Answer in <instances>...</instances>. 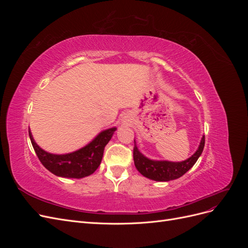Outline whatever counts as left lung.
Instances as JSON below:
<instances>
[{
	"label": "left lung",
	"mask_w": 248,
	"mask_h": 248,
	"mask_svg": "<svg viewBox=\"0 0 248 248\" xmlns=\"http://www.w3.org/2000/svg\"><path fill=\"white\" fill-rule=\"evenodd\" d=\"M204 146L205 136H202L199 148L193 155H191L189 158H187L186 160L174 162L169 160H153L148 158V157H146L140 151L137 146V141L134 140V166H136V168L142 176H145L148 179L159 182H168L170 181V180L180 178L183 176L185 172L188 171L199 159L202 150H204Z\"/></svg>",
	"instance_id": "1"
}]
</instances>
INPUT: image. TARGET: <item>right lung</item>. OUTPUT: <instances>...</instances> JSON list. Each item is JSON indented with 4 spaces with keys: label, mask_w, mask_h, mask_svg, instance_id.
Listing matches in <instances>:
<instances>
[{
    "label": "right lung",
    "mask_w": 248,
    "mask_h": 248,
    "mask_svg": "<svg viewBox=\"0 0 248 248\" xmlns=\"http://www.w3.org/2000/svg\"><path fill=\"white\" fill-rule=\"evenodd\" d=\"M116 130V127L103 130L85 147L67 154H52L44 151L36 144L30 129L29 136L35 152L44 168L58 177L80 179L92 175L98 169L102 160L104 148Z\"/></svg>",
    "instance_id": "add662e5"
}]
</instances>
